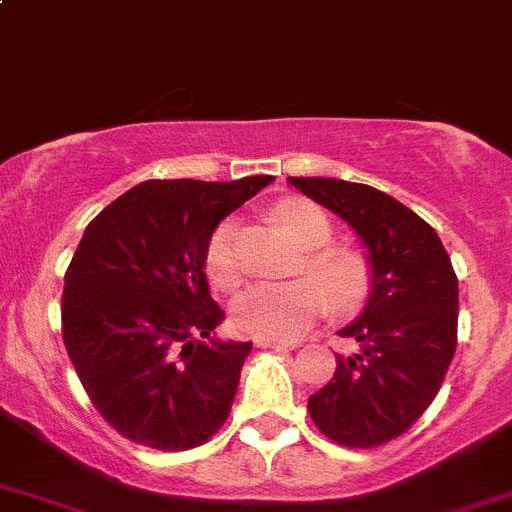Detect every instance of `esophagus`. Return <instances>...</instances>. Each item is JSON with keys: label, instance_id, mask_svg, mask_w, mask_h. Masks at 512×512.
<instances>
[{"label": "esophagus", "instance_id": "34e87169", "mask_svg": "<svg viewBox=\"0 0 512 512\" xmlns=\"http://www.w3.org/2000/svg\"><path fill=\"white\" fill-rule=\"evenodd\" d=\"M260 349H297L299 342H280V339H255Z\"/></svg>", "mask_w": 512, "mask_h": 512}]
</instances>
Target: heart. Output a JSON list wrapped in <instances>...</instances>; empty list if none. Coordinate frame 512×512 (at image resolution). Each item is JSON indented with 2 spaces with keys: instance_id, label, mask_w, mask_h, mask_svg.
Listing matches in <instances>:
<instances>
[{
  "instance_id": "obj_1",
  "label": "heart",
  "mask_w": 512,
  "mask_h": 512,
  "mask_svg": "<svg viewBox=\"0 0 512 512\" xmlns=\"http://www.w3.org/2000/svg\"><path fill=\"white\" fill-rule=\"evenodd\" d=\"M277 220L297 242L302 255L297 280L257 282L232 302V324L260 339L299 337L329 307L337 314H352L369 299L374 267L361 250L334 245V223L317 203L292 198L277 208ZM205 275L218 289H232L242 280L237 252V223L225 220L215 227L205 247Z\"/></svg>"
}]
</instances>
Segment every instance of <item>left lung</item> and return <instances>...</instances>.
Returning a JSON list of instances; mask_svg holds the SVG:
<instances>
[{"mask_svg": "<svg viewBox=\"0 0 512 512\" xmlns=\"http://www.w3.org/2000/svg\"><path fill=\"white\" fill-rule=\"evenodd\" d=\"M337 213L369 247L374 287L359 319L339 332L327 386L307 411L329 441L376 448L409 431L436 399L458 342V280L436 230L371 185L337 178H289Z\"/></svg>", "mask_w": 512, "mask_h": 512, "instance_id": "1", "label": "left lung"}]
</instances>
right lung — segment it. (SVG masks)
<instances>
[{"mask_svg":"<svg viewBox=\"0 0 512 512\" xmlns=\"http://www.w3.org/2000/svg\"><path fill=\"white\" fill-rule=\"evenodd\" d=\"M146 180L91 220L64 275L66 354L108 426L156 451L220 431L250 342L213 334L205 247L220 220L272 183Z\"/></svg>","mask_w":512,"mask_h":512,"instance_id":"right-lung-1","label":"right lung"}]
</instances>
